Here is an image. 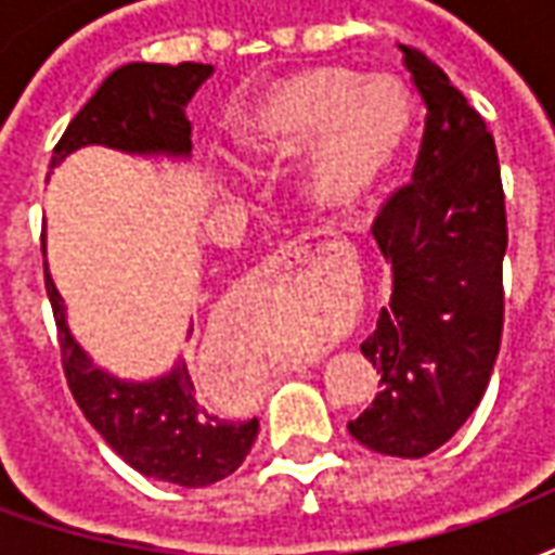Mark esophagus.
<instances>
[{"label": "esophagus", "instance_id": "1", "mask_svg": "<svg viewBox=\"0 0 555 555\" xmlns=\"http://www.w3.org/2000/svg\"><path fill=\"white\" fill-rule=\"evenodd\" d=\"M324 246H336V243H288V246H282L276 255H270L267 258V267H270V273H282V270H291V267L306 264L314 253H321Z\"/></svg>", "mask_w": 555, "mask_h": 555}]
</instances>
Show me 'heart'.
Returning <instances> with one entry per match:
<instances>
[{
	"instance_id": "obj_1",
	"label": "heart",
	"mask_w": 555,
	"mask_h": 555,
	"mask_svg": "<svg viewBox=\"0 0 555 555\" xmlns=\"http://www.w3.org/2000/svg\"><path fill=\"white\" fill-rule=\"evenodd\" d=\"M413 133V101L392 77L345 67L300 70L267 94L241 133L249 163L300 157L318 142L312 190L326 205H357L392 171Z\"/></svg>"
}]
</instances>
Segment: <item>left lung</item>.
Returning a JSON list of instances; mask_svg holds the SVG:
<instances>
[{"mask_svg":"<svg viewBox=\"0 0 555 555\" xmlns=\"http://www.w3.org/2000/svg\"><path fill=\"white\" fill-rule=\"evenodd\" d=\"M401 53L428 115L413 181L374 217L392 294L360 350L384 389L348 430L372 452L425 457L452 440L490 384L508 225L485 118L428 55L408 43Z\"/></svg>","mask_w":555,"mask_h":555,"instance_id":"left-lung-1","label":"left lung"}]
</instances>
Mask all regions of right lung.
I'll list each match as a JSON object with an SVG mask.
<instances>
[{
    "instance_id": "1",
    "label": "right lung",
    "mask_w": 555,
    "mask_h": 555,
    "mask_svg": "<svg viewBox=\"0 0 555 555\" xmlns=\"http://www.w3.org/2000/svg\"><path fill=\"white\" fill-rule=\"evenodd\" d=\"M210 74L214 67L198 62H133L118 67L74 115L53 147L50 169L86 145L118 147L127 154L186 157L193 142L183 106ZM43 282L59 326V348L70 396L118 457H125L142 476L181 488H207L229 478L246 461L258 437V418L231 422L214 416L195 398L186 362H178L166 377L147 384H130L101 372L70 336L65 302L47 270Z\"/></svg>"
}]
</instances>
